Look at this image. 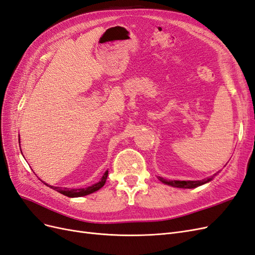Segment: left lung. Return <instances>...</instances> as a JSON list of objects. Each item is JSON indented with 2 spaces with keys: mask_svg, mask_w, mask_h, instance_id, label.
I'll list each match as a JSON object with an SVG mask.
<instances>
[{
  "mask_svg": "<svg viewBox=\"0 0 255 255\" xmlns=\"http://www.w3.org/2000/svg\"><path fill=\"white\" fill-rule=\"evenodd\" d=\"M214 176H213V177H214ZM213 177L203 179V180H198V181H180V180H166V179H163L162 177H158V178H159L161 182L168 184V185H171V186L179 187V188H194V187L200 186L204 183L211 181Z\"/></svg>",
  "mask_w": 255,
  "mask_h": 255,
  "instance_id": "left-lung-1",
  "label": "left lung"
}]
</instances>
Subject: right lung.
Here are the masks:
<instances>
[{"mask_svg": "<svg viewBox=\"0 0 255 255\" xmlns=\"http://www.w3.org/2000/svg\"><path fill=\"white\" fill-rule=\"evenodd\" d=\"M107 177H108V170H106V172L104 174L103 178L100 182H97L96 184H93L92 186H89L87 188H67V187H57V186H52V185H48L46 184L48 187L53 188V190L57 191L58 193L64 195V196H68V197H81V196H86V195H89V194H92L96 191L100 190L101 187L104 186V184L106 183V180H107ZM43 182V181H42Z\"/></svg>", "mask_w": 255, "mask_h": 255, "instance_id": "obj_1", "label": "right lung"}]
</instances>
